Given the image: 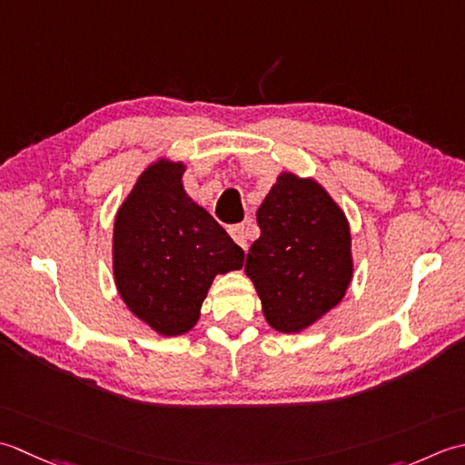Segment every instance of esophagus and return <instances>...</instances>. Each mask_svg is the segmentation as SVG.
<instances>
[{"label":"esophagus","mask_w":465,"mask_h":465,"mask_svg":"<svg viewBox=\"0 0 465 465\" xmlns=\"http://www.w3.org/2000/svg\"><path fill=\"white\" fill-rule=\"evenodd\" d=\"M229 232H231V236H232V241H234L236 244H239V246H242V249L246 251V246H249V236H246V226H244V224H234V226H231Z\"/></svg>","instance_id":"1"}]
</instances>
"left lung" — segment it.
<instances>
[{
    "instance_id": "1",
    "label": "left lung",
    "mask_w": 465,
    "mask_h": 465,
    "mask_svg": "<svg viewBox=\"0 0 465 465\" xmlns=\"http://www.w3.org/2000/svg\"><path fill=\"white\" fill-rule=\"evenodd\" d=\"M261 236L246 254L267 323L299 333L337 307L353 277L345 213L312 178L279 174L257 211Z\"/></svg>"
}]
</instances>
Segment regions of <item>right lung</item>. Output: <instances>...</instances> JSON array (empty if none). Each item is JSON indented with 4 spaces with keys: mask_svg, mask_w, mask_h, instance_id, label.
<instances>
[{
    "mask_svg": "<svg viewBox=\"0 0 465 465\" xmlns=\"http://www.w3.org/2000/svg\"><path fill=\"white\" fill-rule=\"evenodd\" d=\"M184 168L166 158L150 164L114 223L112 267L120 297L164 337L188 333L216 274L244 262L241 246L186 194Z\"/></svg>",
    "mask_w": 465,
    "mask_h": 465,
    "instance_id": "right-lung-1",
    "label": "right lung"
}]
</instances>
